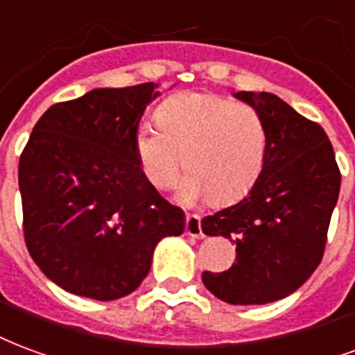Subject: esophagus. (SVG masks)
<instances>
[{
    "label": "esophagus",
    "instance_id": "1",
    "mask_svg": "<svg viewBox=\"0 0 355 355\" xmlns=\"http://www.w3.org/2000/svg\"><path fill=\"white\" fill-rule=\"evenodd\" d=\"M185 232H187V236L191 238H202V223H200V216H196V214H189L185 217Z\"/></svg>",
    "mask_w": 355,
    "mask_h": 355
}]
</instances>
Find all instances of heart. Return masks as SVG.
Returning a JSON list of instances; mask_svg holds the SVG:
<instances>
[{
	"label": "heart",
	"instance_id": "heart-1",
	"mask_svg": "<svg viewBox=\"0 0 355 355\" xmlns=\"http://www.w3.org/2000/svg\"><path fill=\"white\" fill-rule=\"evenodd\" d=\"M157 123L141 124L134 136L136 159L153 187H170L181 160L189 174L178 187V198L185 204L209 198L216 206H227L248 195L259 180L268 128L252 105L189 92L162 103Z\"/></svg>",
	"mask_w": 355,
	"mask_h": 355
}]
</instances>
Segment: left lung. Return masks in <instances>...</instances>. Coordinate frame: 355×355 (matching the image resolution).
<instances>
[{
  "label": "left lung",
  "mask_w": 355,
  "mask_h": 355,
  "mask_svg": "<svg viewBox=\"0 0 355 355\" xmlns=\"http://www.w3.org/2000/svg\"><path fill=\"white\" fill-rule=\"evenodd\" d=\"M234 98L263 115L268 151L248 196L202 219L204 234L236 244V263L202 272V282L229 304H266L297 291L320 265L340 172L320 124L270 92L242 90Z\"/></svg>",
  "instance_id": "8db88e82"
}]
</instances>
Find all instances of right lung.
<instances>
[{
  "label": "right lung",
  "instance_id": "add662e5",
  "mask_svg": "<svg viewBox=\"0 0 355 355\" xmlns=\"http://www.w3.org/2000/svg\"><path fill=\"white\" fill-rule=\"evenodd\" d=\"M159 85L94 89L54 103L20 155L24 238L41 272L69 293L115 301L151 268L185 214L146 180L134 136Z\"/></svg>",
  "mask_w": 355,
  "mask_h": 355
}]
</instances>
